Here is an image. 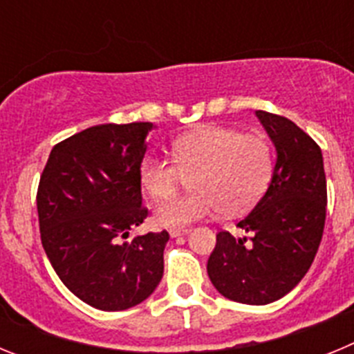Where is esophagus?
<instances>
[{
  "label": "esophagus",
  "instance_id": "obj_1",
  "mask_svg": "<svg viewBox=\"0 0 354 354\" xmlns=\"http://www.w3.org/2000/svg\"><path fill=\"white\" fill-rule=\"evenodd\" d=\"M187 232H189V228H171V230H170V237L186 236Z\"/></svg>",
  "mask_w": 354,
  "mask_h": 354
}]
</instances>
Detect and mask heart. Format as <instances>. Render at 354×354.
<instances>
[{
  "instance_id": "heart-1",
  "label": "heart",
  "mask_w": 354,
  "mask_h": 354,
  "mask_svg": "<svg viewBox=\"0 0 354 354\" xmlns=\"http://www.w3.org/2000/svg\"><path fill=\"white\" fill-rule=\"evenodd\" d=\"M174 161L149 158L140 168V180L154 200L170 196L193 175V192L168 198L154 209L158 227L183 228L211 218L223 209L239 214L252 207L266 192L273 174L270 143L257 134L227 127H204L183 134L171 143Z\"/></svg>"
}]
</instances>
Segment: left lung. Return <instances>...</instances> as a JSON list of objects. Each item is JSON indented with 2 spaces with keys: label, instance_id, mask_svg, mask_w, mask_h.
<instances>
[{
  "label": "left lung",
  "instance_id": "1",
  "mask_svg": "<svg viewBox=\"0 0 354 354\" xmlns=\"http://www.w3.org/2000/svg\"><path fill=\"white\" fill-rule=\"evenodd\" d=\"M277 150L270 187L237 227L250 237L216 234L207 274L237 303L283 298L310 270L326 220V175L317 143L292 120L255 111Z\"/></svg>",
  "mask_w": 354,
  "mask_h": 354
}]
</instances>
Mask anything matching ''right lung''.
<instances>
[{"label": "right lung", "instance_id": "1", "mask_svg": "<svg viewBox=\"0 0 354 354\" xmlns=\"http://www.w3.org/2000/svg\"><path fill=\"white\" fill-rule=\"evenodd\" d=\"M150 122L102 124L53 147L37 193L40 239L64 286L106 312L145 301L162 278L167 230L136 236L147 218L140 167Z\"/></svg>", "mask_w": 354, "mask_h": 354}]
</instances>
